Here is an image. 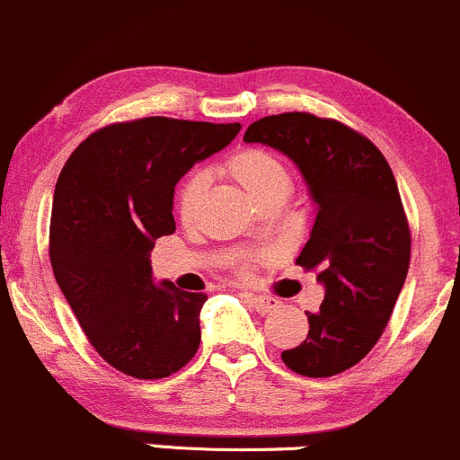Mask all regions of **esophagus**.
Segmentation results:
<instances>
[{"instance_id":"1","label":"esophagus","mask_w":460,"mask_h":460,"mask_svg":"<svg viewBox=\"0 0 460 460\" xmlns=\"http://www.w3.org/2000/svg\"><path fill=\"white\" fill-rule=\"evenodd\" d=\"M245 297L250 299L252 306H254L256 311L262 313V314L276 311V308L280 306V302H278L276 297H270V296H254V293H245Z\"/></svg>"}]
</instances>
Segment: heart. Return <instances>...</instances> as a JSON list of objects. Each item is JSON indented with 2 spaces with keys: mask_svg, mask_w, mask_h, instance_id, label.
Masks as SVG:
<instances>
[{
  "mask_svg": "<svg viewBox=\"0 0 460 460\" xmlns=\"http://www.w3.org/2000/svg\"><path fill=\"white\" fill-rule=\"evenodd\" d=\"M224 172L261 206L278 202V199L285 202L293 189V180L287 164L270 149H241L228 158V163L224 164ZM206 190H208V175L204 172L189 173V178L180 184L175 208H178L180 219L184 224H190L198 217Z\"/></svg>",
  "mask_w": 460,
  "mask_h": 460,
  "instance_id": "b5f03b06",
  "label": "heart"
}]
</instances>
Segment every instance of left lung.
<instances>
[{
    "label": "left lung",
    "instance_id": "left-lung-1",
    "mask_svg": "<svg viewBox=\"0 0 460 460\" xmlns=\"http://www.w3.org/2000/svg\"><path fill=\"white\" fill-rule=\"evenodd\" d=\"M243 141L285 154L314 204L297 265L317 273L323 302L306 313L308 337L282 360L308 378L341 374L380 339L409 271L411 232L394 172L363 134L308 112L258 119Z\"/></svg>",
    "mask_w": 460,
    "mask_h": 460
}]
</instances>
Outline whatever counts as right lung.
<instances>
[{"label": "right lung", "mask_w": 460, "mask_h": 460, "mask_svg": "<svg viewBox=\"0 0 460 460\" xmlns=\"http://www.w3.org/2000/svg\"><path fill=\"white\" fill-rule=\"evenodd\" d=\"M241 123L146 117L80 143L60 172L49 226L56 282L93 348L134 378H167L199 348L204 293L154 280V241L173 234L175 184Z\"/></svg>", "instance_id": "1"}]
</instances>
